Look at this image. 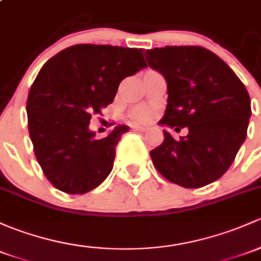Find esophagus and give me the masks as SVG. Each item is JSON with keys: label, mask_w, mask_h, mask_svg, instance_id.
Instances as JSON below:
<instances>
[{"label": "esophagus", "mask_w": 261, "mask_h": 261, "mask_svg": "<svg viewBox=\"0 0 261 261\" xmlns=\"http://www.w3.org/2000/svg\"><path fill=\"white\" fill-rule=\"evenodd\" d=\"M134 130H135V131H141V133H144V131H146V128H145V127H134Z\"/></svg>", "instance_id": "esophagus-1"}]
</instances>
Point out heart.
I'll return each mask as SVG.
<instances>
[{
    "label": "heart",
    "mask_w": 261,
    "mask_h": 261,
    "mask_svg": "<svg viewBox=\"0 0 261 261\" xmlns=\"http://www.w3.org/2000/svg\"><path fill=\"white\" fill-rule=\"evenodd\" d=\"M150 116H151V112H150L149 109H145V108L136 110V111L133 114L134 121L136 122H146L147 120L150 119Z\"/></svg>",
    "instance_id": "obj_1"
}]
</instances>
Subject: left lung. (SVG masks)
Listing matches in <instances>:
<instances>
[{"label": "left lung", "instance_id": "1", "mask_svg": "<svg viewBox=\"0 0 261 261\" xmlns=\"http://www.w3.org/2000/svg\"><path fill=\"white\" fill-rule=\"evenodd\" d=\"M147 65L167 84V105L159 125L189 134L179 141L164 130L150 151L158 171L182 188L197 189L226 172L246 139L250 97L234 71L199 46L145 51Z\"/></svg>", "mask_w": 261, "mask_h": 261}]
</instances>
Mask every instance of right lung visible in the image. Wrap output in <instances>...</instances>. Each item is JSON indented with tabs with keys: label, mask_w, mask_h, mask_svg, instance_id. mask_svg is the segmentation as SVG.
I'll return each instance as SVG.
<instances>
[{
	"label": "right lung",
	"mask_w": 261,
	"mask_h": 261,
	"mask_svg": "<svg viewBox=\"0 0 261 261\" xmlns=\"http://www.w3.org/2000/svg\"><path fill=\"white\" fill-rule=\"evenodd\" d=\"M141 51L75 45L40 70L27 97L29 133L38 164L56 189L86 194L111 172L115 147L128 126H116L97 140L90 120L114 101L123 79L146 67Z\"/></svg>",
	"instance_id": "add662e5"
}]
</instances>
